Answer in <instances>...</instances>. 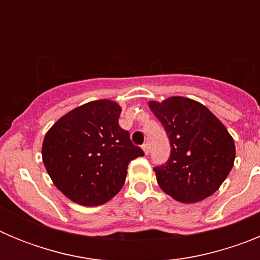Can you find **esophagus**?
I'll use <instances>...</instances> for the list:
<instances>
[{
  "label": "esophagus",
  "mask_w": 260,
  "mask_h": 260,
  "mask_svg": "<svg viewBox=\"0 0 260 260\" xmlns=\"http://www.w3.org/2000/svg\"><path fill=\"white\" fill-rule=\"evenodd\" d=\"M142 148H143V151H144V153H146V155H148V152H150V144L147 143H143L142 144Z\"/></svg>",
  "instance_id": "esophagus-1"
}]
</instances>
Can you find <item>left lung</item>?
<instances>
[{
	"instance_id": "8db88e82",
	"label": "left lung",
	"mask_w": 260,
	"mask_h": 260,
	"mask_svg": "<svg viewBox=\"0 0 260 260\" xmlns=\"http://www.w3.org/2000/svg\"><path fill=\"white\" fill-rule=\"evenodd\" d=\"M148 105L172 147L168 161L153 168L158 186L182 203L208 198L233 168V138L210 109L191 99L173 96Z\"/></svg>"
}]
</instances>
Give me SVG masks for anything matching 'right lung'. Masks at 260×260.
I'll list each match as a JSON object with an SVG mask.
<instances>
[{
  "label": "right lung",
  "mask_w": 260,
  "mask_h": 260,
  "mask_svg": "<svg viewBox=\"0 0 260 260\" xmlns=\"http://www.w3.org/2000/svg\"><path fill=\"white\" fill-rule=\"evenodd\" d=\"M121 107L96 100L75 108L45 134L43 162L70 201L95 207L122 189L128 162L144 152L119 127Z\"/></svg>",
  "instance_id": "1"
}]
</instances>
